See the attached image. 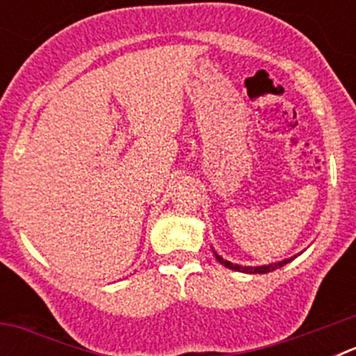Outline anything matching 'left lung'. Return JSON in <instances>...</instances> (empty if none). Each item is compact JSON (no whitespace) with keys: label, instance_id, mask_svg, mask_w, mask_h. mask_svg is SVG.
Here are the masks:
<instances>
[{"label":"left lung","instance_id":"1","mask_svg":"<svg viewBox=\"0 0 356 356\" xmlns=\"http://www.w3.org/2000/svg\"><path fill=\"white\" fill-rule=\"evenodd\" d=\"M213 254H216L217 262L222 264L225 267H228V269H232V271H238V273H248V275H266V273H271L275 271V269H280V267H284L285 264L292 262V260L298 257V254H294V257H291V259H285V260H280V262H275V264H266V266H238V264H232L229 260H225L221 257V254H217L216 251H213Z\"/></svg>","mask_w":356,"mask_h":356}]
</instances>
